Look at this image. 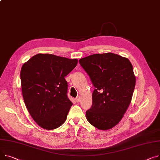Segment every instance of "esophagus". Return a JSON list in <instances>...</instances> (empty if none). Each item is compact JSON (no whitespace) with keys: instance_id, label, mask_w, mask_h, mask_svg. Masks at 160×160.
I'll return each mask as SVG.
<instances>
[{"instance_id":"34e87169","label":"esophagus","mask_w":160,"mask_h":160,"mask_svg":"<svg viewBox=\"0 0 160 160\" xmlns=\"http://www.w3.org/2000/svg\"><path fill=\"white\" fill-rule=\"evenodd\" d=\"M75 100H76V102H79L81 100V98H80V96H78V97H77L76 98Z\"/></svg>"}]
</instances>
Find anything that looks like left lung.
<instances>
[{
	"label": "left lung",
	"mask_w": 160,
	"mask_h": 160,
	"mask_svg": "<svg viewBox=\"0 0 160 160\" xmlns=\"http://www.w3.org/2000/svg\"><path fill=\"white\" fill-rule=\"evenodd\" d=\"M79 62L95 88L87 120L100 130L111 129L122 119L132 100L136 77L131 63L112 52L92 55Z\"/></svg>",
	"instance_id": "obj_1"
}]
</instances>
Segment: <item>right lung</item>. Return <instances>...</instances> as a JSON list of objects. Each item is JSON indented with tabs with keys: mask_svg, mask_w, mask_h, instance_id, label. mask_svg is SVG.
<instances>
[{
	"mask_svg": "<svg viewBox=\"0 0 160 160\" xmlns=\"http://www.w3.org/2000/svg\"><path fill=\"white\" fill-rule=\"evenodd\" d=\"M77 63V59L39 53L23 64V99L32 118L42 128L55 129L66 122L72 103L67 96L65 77Z\"/></svg>",
	"mask_w": 160,
	"mask_h": 160,
	"instance_id": "right-lung-1",
	"label": "right lung"
}]
</instances>
